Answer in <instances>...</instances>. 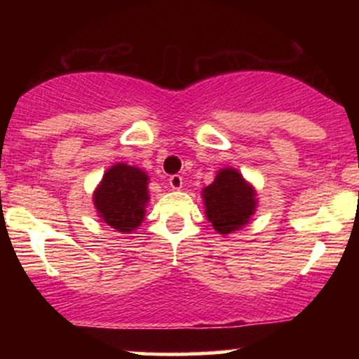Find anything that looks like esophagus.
Wrapping results in <instances>:
<instances>
[{
  "label": "esophagus",
  "instance_id": "1",
  "mask_svg": "<svg viewBox=\"0 0 359 359\" xmlns=\"http://www.w3.org/2000/svg\"><path fill=\"white\" fill-rule=\"evenodd\" d=\"M182 184H184V180L180 175H172L170 179H168V185H170L174 191H180V189H182Z\"/></svg>",
  "mask_w": 359,
  "mask_h": 359
}]
</instances>
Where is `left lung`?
<instances>
[{
    "label": "left lung",
    "mask_w": 359,
    "mask_h": 359,
    "mask_svg": "<svg viewBox=\"0 0 359 359\" xmlns=\"http://www.w3.org/2000/svg\"><path fill=\"white\" fill-rule=\"evenodd\" d=\"M205 217L214 231L228 236L246 226L258 208V196L240 170L233 167L221 168L212 184L203 189Z\"/></svg>",
    "instance_id": "obj_1"
}]
</instances>
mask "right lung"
<instances>
[{"instance_id": "add662e5", "label": "right lung", "mask_w": 359, "mask_h": 359, "mask_svg": "<svg viewBox=\"0 0 359 359\" xmlns=\"http://www.w3.org/2000/svg\"><path fill=\"white\" fill-rule=\"evenodd\" d=\"M150 177L145 170L114 163L93 192V203L102 222L121 234H130L145 219Z\"/></svg>"}]
</instances>
